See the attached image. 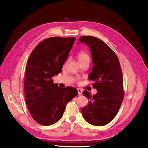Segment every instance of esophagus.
Returning a JSON list of instances; mask_svg holds the SVG:
<instances>
[{
	"mask_svg": "<svg viewBox=\"0 0 148 148\" xmlns=\"http://www.w3.org/2000/svg\"><path fill=\"white\" fill-rule=\"evenodd\" d=\"M77 92H78V94L79 95H82V90L80 89V88H77Z\"/></svg>",
	"mask_w": 148,
	"mask_h": 148,
	"instance_id": "34e87169",
	"label": "esophagus"
}]
</instances>
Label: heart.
Instances as JSON below:
<instances>
[{
  "label": "heart",
  "instance_id": "obj_1",
  "mask_svg": "<svg viewBox=\"0 0 148 148\" xmlns=\"http://www.w3.org/2000/svg\"><path fill=\"white\" fill-rule=\"evenodd\" d=\"M77 59L78 61H80L84 60L89 59V56L86 52L80 51L77 54Z\"/></svg>",
  "mask_w": 148,
  "mask_h": 148
}]
</instances>
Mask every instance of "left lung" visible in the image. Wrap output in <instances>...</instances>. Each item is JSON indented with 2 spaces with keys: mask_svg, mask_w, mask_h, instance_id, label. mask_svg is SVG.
<instances>
[{
  "mask_svg": "<svg viewBox=\"0 0 148 148\" xmlns=\"http://www.w3.org/2000/svg\"><path fill=\"white\" fill-rule=\"evenodd\" d=\"M79 41L86 44L91 51L93 68L88 79L93 81L92 86L97 90L94 95L83 92L89 101L81 112L88 123L103 126L115 117L124 97L120 63L114 51L98 38L84 36Z\"/></svg>",
  "mask_w": 148,
  "mask_h": 148,
  "instance_id": "1",
  "label": "left lung"
}]
</instances>
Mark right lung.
<instances>
[{"instance_id": "right-lung-1", "label": "right lung", "mask_w": 148, "mask_h": 148, "mask_svg": "<svg viewBox=\"0 0 148 148\" xmlns=\"http://www.w3.org/2000/svg\"><path fill=\"white\" fill-rule=\"evenodd\" d=\"M75 40V37L47 38L36 47L27 60L26 103L32 117L40 125L48 126L58 122L67 103L77 96V89L60 88L51 79L62 71Z\"/></svg>"}]
</instances>
